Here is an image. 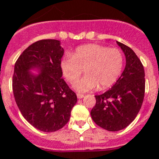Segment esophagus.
Here are the masks:
<instances>
[{"label": "esophagus", "mask_w": 159, "mask_h": 159, "mask_svg": "<svg viewBox=\"0 0 159 159\" xmlns=\"http://www.w3.org/2000/svg\"><path fill=\"white\" fill-rule=\"evenodd\" d=\"M77 98H78V99H82V98H83V97H84V95L80 94V93H77Z\"/></svg>", "instance_id": "1"}]
</instances>
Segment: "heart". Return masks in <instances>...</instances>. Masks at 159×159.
<instances>
[{
	"instance_id": "obj_1",
	"label": "heart",
	"mask_w": 159,
	"mask_h": 159,
	"mask_svg": "<svg viewBox=\"0 0 159 159\" xmlns=\"http://www.w3.org/2000/svg\"><path fill=\"white\" fill-rule=\"evenodd\" d=\"M61 69L65 78L74 85L85 70L87 76L77 83L78 92L101 90L113 86L123 70L124 55L119 48L89 43L77 47L72 57L61 61Z\"/></svg>"
}]
</instances>
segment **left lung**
Masks as SVG:
<instances>
[{"label":"left lung","instance_id":"obj_1","mask_svg":"<svg viewBox=\"0 0 159 159\" xmlns=\"http://www.w3.org/2000/svg\"><path fill=\"white\" fill-rule=\"evenodd\" d=\"M117 43L125 55V70L111 89L95 96L97 102L91 111L95 123L109 131L123 129L135 119L145 92V74L140 59L129 47Z\"/></svg>","mask_w":159,"mask_h":159}]
</instances>
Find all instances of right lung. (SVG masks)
<instances>
[{
    "instance_id": "right-lung-1",
    "label": "right lung",
    "mask_w": 159,
    "mask_h": 159,
    "mask_svg": "<svg viewBox=\"0 0 159 159\" xmlns=\"http://www.w3.org/2000/svg\"><path fill=\"white\" fill-rule=\"evenodd\" d=\"M64 53L56 39H41L30 45L16 60L12 89L17 106L31 125L43 132H54L68 122L77 95L62 78ZM38 66L37 77L28 69Z\"/></svg>"
}]
</instances>
